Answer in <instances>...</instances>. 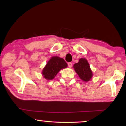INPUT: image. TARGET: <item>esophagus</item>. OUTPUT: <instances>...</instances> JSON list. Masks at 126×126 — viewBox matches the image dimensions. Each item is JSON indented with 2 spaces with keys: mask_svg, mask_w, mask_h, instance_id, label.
<instances>
[{
  "mask_svg": "<svg viewBox=\"0 0 126 126\" xmlns=\"http://www.w3.org/2000/svg\"><path fill=\"white\" fill-rule=\"evenodd\" d=\"M68 67H69V68H71L72 66V63L71 62H69L68 63Z\"/></svg>",
  "mask_w": 126,
  "mask_h": 126,
  "instance_id": "esophagus-1",
  "label": "esophagus"
}]
</instances>
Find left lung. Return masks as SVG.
Listing matches in <instances>:
<instances>
[{"instance_id":"obj_1","label":"left lung","mask_w":126,"mask_h":126,"mask_svg":"<svg viewBox=\"0 0 126 126\" xmlns=\"http://www.w3.org/2000/svg\"><path fill=\"white\" fill-rule=\"evenodd\" d=\"M74 70L80 79L83 81H89L92 77V72L89 63L85 58H80L78 63L73 65Z\"/></svg>"}]
</instances>
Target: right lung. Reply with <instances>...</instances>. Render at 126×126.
Here are the masks:
<instances>
[{
    "mask_svg": "<svg viewBox=\"0 0 126 126\" xmlns=\"http://www.w3.org/2000/svg\"><path fill=\"white\" fill-rule=\"evenodd\" d=\"M67 67V63L63 58L57 56L53 57L43 70L42 74L47 80L53 79L61 69Z\"/></svg>",
    "mask_w": 126,
    "mask_h": 126,
    "instance_id": "1",
    "label": "right lung"
}]
</instances>
